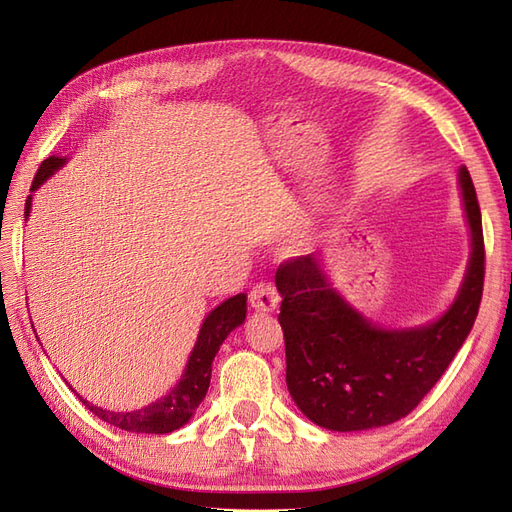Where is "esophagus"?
<instances>
[{
  "label": "esophagus",
  "instance_id": "1",
  "mask_svg": "<svg viewBox=\"0 0 512 512\" xmlns=\"http://www.w3.org/2000/svg\"><path fill=\"white\" fill-rule=\"evenodd\" d=\"M250 303L256 312H273L280 303V294L271 282H260L250 290Z\"/></svg>",
  "mask_w": 512,
  "mask_h": 512
}]
</instances>
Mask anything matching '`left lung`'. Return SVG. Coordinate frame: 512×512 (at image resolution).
<instances>
[{
  "label": "left lung",
  "mask_w": 512,
  "mask_h": 512,
  "mask_svg": "<svg viewBox=\"0 0 512 512\" xmlns=\"http://www.w3.org/2000/svg\"><path fill=\"white\" fill-rule=\"evenodd\" d=\"M459 185L472 232L470 265L451 309L427 327H374L331 288L316 254L288 258L277 269L286 384L312 423L361 431L399 421L421 404L466 342L483 299L485 241L466 166Z\"/></svg>",
  "instance_id": "1"
}]
</instances>
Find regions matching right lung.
Returning <instances> with one entry per match:
<instances>
[{"instance_id": "obj_1", "label": "right lung", "mask_w": 512, "mask_h": 512, "mask_svg": "<svg viewBox=\"0 0 512 512\" xmlns=\"http://www.w3.org/2000/svg\"><path fill=\"white\" fill-rule=\"evenodd\" d=\"M64 162H66L64 158H57V156L44 160L34 177L32 192L38 190L40 185L49 179ZM29 209H32V196H27L25 200V218L29 215ZM245 301L247 299L243 292L235 294V297L226 299L220 307H215L213 312L205 318L203 327H200V333H198V342L190 354L188 367H185V374L181 376L175 389L166 397L158 399L156 404L136 412H108L98 406L87 404L83 397L79 399L98 418H102L104 423H111L123 431L170 433L183 427L190 421L192 414L200 406V401H203L207 395L209 380H211V363L215 359V354H218L228 333L232 329H237L245 320V312H247Z\"/></svg>"}]
</instances>
